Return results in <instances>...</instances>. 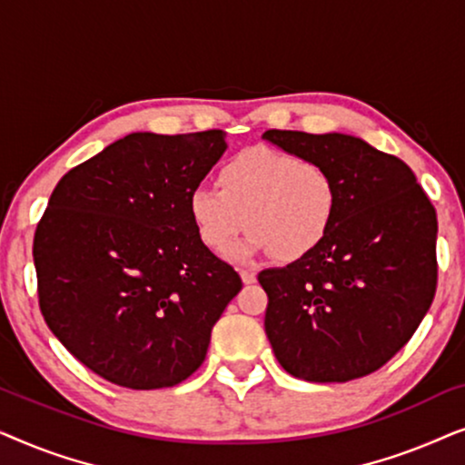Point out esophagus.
Returning <instances> with one entry per match:
<instances>
[{
    "label": "esophagus",
    "instance_id": "esophagus-1",
    "mask_svg": "<svg viewBox=\"0 0 465 465\" xmlns=\"http://www.w3.org/2000/svg\"><path fill=\"white\" fill-rule=\"evenodd\" d=\"M241 279H243V283H256V272L253 271H241Z\"/></svg>",
    "mask_w": 465,
    "mask_h": 465
}]
</instances>
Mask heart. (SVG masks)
<instances>
[{
  "label": "heart",
  "mask_w": 465,
  "mask_h": 465,
  "mask_svg": "<svg viewBox=\"0 0 465 465\" xmlns=\"http://www.w3.org/2000/svg\"><path fill=\"white\" fill-rule=\"evenodd\" d=\"M220 186H196L188 212L201 243L224 253L243 226L250 231L234 258L266 253L279 262L307 258L328 237L339 190L328 169L285 152L253 145L220 169Z\"/></svg>",
  "instance_id": "heart-1"
}]
</instances>
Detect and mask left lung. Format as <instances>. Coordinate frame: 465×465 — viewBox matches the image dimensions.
I'll return each instance as SVG.
<instances>
[{
    "mask_svg": "<svg viewBox=\"0 0 465 465\" xmlns=\"http://www.w3.org/2000/svg\"><path fill=\"white\" fill-rule=\"evenodd\" d=\"M262 139L322 164L339 190L323 243L258 275L275 358L313 383L366 377L409 342L434 301L436 209L409 164L364 139L277 129Z\"/></svg>",
    "mask_w": 465,
    "mask_h": 465,
    "instance_id": "left-lung-1",
    "label": "left lung"
}]
</instances>
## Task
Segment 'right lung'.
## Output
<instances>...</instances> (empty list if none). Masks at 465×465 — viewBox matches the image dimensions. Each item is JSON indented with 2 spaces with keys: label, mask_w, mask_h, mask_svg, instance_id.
Segmentation results:
<instances>
[{
  "label": "right lung",
  "mask_w": 465,
  "mask_h": 465,
  "mask_svg": "<svg viewBox=\"0 0 465 465\" xmlns=\"http://www.w3.org/2000/svg\"><path fill=\"white\" fill-rule=\"evenodd\" d=\"M226 148L224 131L131 133L50 194L34 239L42 315L110 383L161 390L188 379L243 285L188 212Z\"/></svg>",
  "instance_id": "add662e5"
}]
</instances>
